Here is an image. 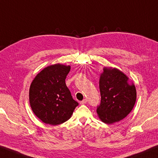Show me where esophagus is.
<instances>
[{
    "instance_id": "esophagus-1",
    "label": "esophagus",
    "mask_w": 158,
    "mask_h": 158,
    "mask_svg": "<svg viewBox=\"0 0 158 158\" xmlns=\"http://www.w3.org/2000/svg\"><path fill=\"white\" fill-rule=\"evenodd\" d=\"M87 99H84L82 101L80 102V103H81V104H85L87 103Z\"/></svg>"
}]
</instances>
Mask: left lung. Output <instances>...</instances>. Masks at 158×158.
<instances>
[{"mask_svg": "<svg viewBox=\"0 0 158 158\" xmlns=\"http://www.w3.org/2000/svg\"><path fill=\"white\" fill-rule=\"evenodd\" d=\"M128 77L115 68H104L99 79L101 102L97 108L99 118L106 123L118 122L133 110L136 90Z\"/></svg>", "mask_w": 158, "mask_h": 158, "instance_id": "1", "label": "left lung"}]
</instances>
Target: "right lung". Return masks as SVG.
Segmentation results:
<instances>
[{
  "mask_svg": "<svg viewBox=\"0 0 158 158\" xmlns=\"http://www.w3.org/2000/svg\"><path fill=\"white\" fill-rule=\"evenodd\" d=\"M70 70V65H49L31 82L29 93L31 108L47 124L56 126L68 121L78 105L65 85Z\"/></svg>",
  "mask_w": 158,
  "mask_h": 158,
  "instance_id": "right-lung-1",
  "label": "right lung"
}]
</instances>
